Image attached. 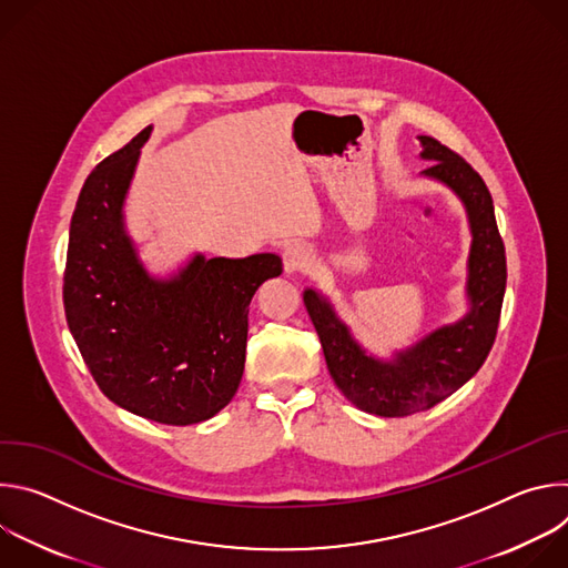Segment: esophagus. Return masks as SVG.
I'll list each match as a JSON object with an SVG mask.
<instances>
[{"label": "esophagus", "instance_id": "esophagus-1", "mask_svg": "<svg viewBox=\"0 0 568 568\" xmlns=\"http://www.w3.org/2000/svg\"><path fill=\"white\" fill-rule=\"evenodd\" d=\"M283 267L287 274L310 272L314 267V256L310 247L303 245V242H290V245L283 250Z\"/></svg>", "mask_w": 568, "mask_h": 568}]
</instances>
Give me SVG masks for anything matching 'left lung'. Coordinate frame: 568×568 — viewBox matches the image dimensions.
<instances>
[{"instance_id":"8db88e82","label":"left lung","mask_w":568,"mask_h":568,"mask_svg":"<svg viewBox=\"0 0 568 568\" xmlns=\"http://www.w3.org/2000/svg\"><path fill=\"white\" fill-rule=\"evenodd\" d=\"M418 141L420 156L434 161L420 175L447 186L467 213V312L384 359L355 339L328 296L314 287L303 292L337 388L357 409L382 418L427 412L471 379L495 344L506 294V250L488 186L463 156L434 136Z\"/></svg>"}]
</instances>
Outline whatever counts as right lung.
I'll return each instance as SVG.
<instances>
[{"label": "right lung", "instance_id": "add662e5", "mask_svg": "<svg viewBox=\"0 0 568 568\" xmlns=\"http://www.w3.org/2000/svg\"><path fill=\"white\" fill-rule=\"evenodd\" d=\"M152 125L92 171L69 226L64 314L99 388L161 425L213 418L245 371L250 303L281 276L276 254L206 258L152 276L125 226V197Z\"/></svg>", "mask_w": 568, "mask_h": 568}]
</instances>
